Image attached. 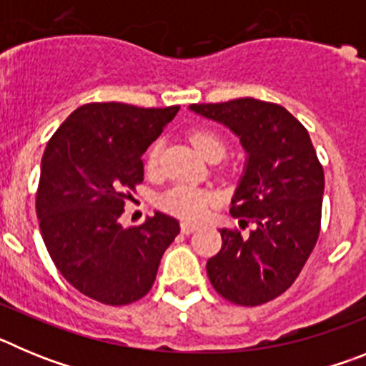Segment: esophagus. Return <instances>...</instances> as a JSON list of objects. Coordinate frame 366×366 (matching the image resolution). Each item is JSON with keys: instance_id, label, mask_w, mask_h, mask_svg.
<instances>
[{"instance_id": "34e87169", "label": "esophagus", "mask_w": 366, "mask_h": 366, "mask_svg": "<svg viewBox=\"0 0 366 366\" xmlns=\"http://www.w3.org/2000/svg\"><path fill=\"white\" fill-rule=\"evenodd\" d=\"M198 231V225L196 223L190 222H181V232H185V234H190V232Z\"/></svg>"}]
</instances>
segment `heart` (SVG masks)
<instances>
[{"label":"heart","mask_w":366,"mask_h":366,"mask_svg":"<svg viewBox=\"0 0 366 366\" xmlns=\"http://www.w3.org/2000/svg\"><path fill=\"white\" fill-rule=\"evenodd\" d=\"M192 144L196 150L209 159L212 154H225V143L216 132L212 130H196L192 134ZM161 150L163 143L155 141L147 154V168L154 172L159 167ZM163 211L170 212L174 216H179L183 219H199L207 214V211L214 205V196L207 190L190 185H176L163 192L157 199Z\"/></svg>","instance_id":"obj_1"}]
</instances>
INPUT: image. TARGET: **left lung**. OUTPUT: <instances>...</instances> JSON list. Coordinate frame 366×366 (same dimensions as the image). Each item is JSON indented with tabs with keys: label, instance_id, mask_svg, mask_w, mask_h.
<instances>
[{
	"label": "left lung",
	"instance_id": "left-lung-1",
	"mask_svg": "<svg viewBox=\"0 0 366 366\" xmlns=\"http://www.w3.org/2000/svg\"><path fill=\"white\" fill-rule=\"evenodd\" d=\"M189 108L227 126L247 154L231 216L253 229H219L222 249L207 262L209 280L240 306L269 302L295 282L321 231L325 172L312 139L286 108L251 97Z\"/></svg>",
	"mask_w": 366,
	"mask_h": 366
}]
</instances>
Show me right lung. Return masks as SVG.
Returning <instances> with one entry per match:
<instances>
[{
  "label": "right lung",
  "mask_w": 366,
  "mask_h": 366,
  "mask_svg": "<svg viewBox=\"0 0 366 366\" xmlns=\"http://www.w3.org/2000/svg\"><path fill=\"white\" fill-rule=\"evenodd\" d=\"M179 106L92 102L74 109L41 157L36 214L45 247L64 279L109 306L152 290L179 222L155 212L139 227L119 223L128 190L143 181V154Z\"/></svg>",
  "instance_id": "obj_1"
}]
</instances>
